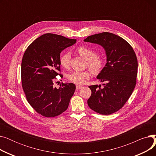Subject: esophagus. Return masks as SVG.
Here are the masks:
<instances>
[{
  "instance_id": "obj_1",
  "label": "esophagus",
  "mask_w": 156,
  "mask_h": 156,
  "mask_svg": "<svg viewBox=\"0 0 156 156\" xmlns=\"http://www.w3.org/2000/svg\"><path fill=\"white\" fill-rule=\"evenodd\" d=\"M81 88H82V86H81V85H76V90H79V89H80Z\"/></svg>"
}]
</instances>
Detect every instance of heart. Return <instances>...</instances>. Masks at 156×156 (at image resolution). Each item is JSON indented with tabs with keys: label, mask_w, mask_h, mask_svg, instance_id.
<instances>
[{
	"label": "heart",
	"mask_w": 156,
	"mask_h": 156,
	"mask_svg": "<svg viewBox=\"0 0 156 156\" xmlns=\"http://www.w3.org/2000/svg\"><path fill=\"white\" fill-rule=\"evenodd\" d=\"M78 52L83 58L87 60L89 68L94 73L99 72L103 67V60L99 57H97V52L93 49L87 47L81 46L78 48ZM60 64L64 68H68L70 64V54L66 53L61 55L60 58ZM91 73L88 71H75L68 74V79L71 82L76 84H84L87 80L90 78Z\"/></svg>",
	"instance_id": "1"
}]
</instances>
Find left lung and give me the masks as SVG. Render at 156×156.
<instances>
[{"label": "left lung", "mask_w": 156, "mask_h": 156, "mask_svg": "<svg viewBox=\"0 0 156 156\" xmlns=\"http://www.w3.org/2000/svg\"><path fill=\"white\" fill-rule=\"evenodd\" d=\"M83 41L102 46L106 55L105 66L97 76L104 82V87L101 88V85L88 87L92 94L88 105L104 115L115 112L126 102L135 87L138 70L136 54L125 40L111 33L95 34Z\"/></svg>", "instance_id": "left-lung-1"}]
</instances>
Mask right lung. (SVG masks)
Instances as JSON below:
<instances>
[{
    "label": "right lung",
    "mask_w": 156,
    "mask_h": 156,
    "mask_svg": "<svg viewBox=\"0 0 156 156\" xmlns=\"http://www.w3.org/2000/svg\"><path fill=\"white\" fill-rule=\"evenodd\" d=\"M76 42L75 39L46 34L35 40L24 54L21 62L23 88L28 103L41 115L55 117L68 108L75 85L62 83L57 88L54 81L60 71V54Z\"/></svg>",
    "instance_id": "add662e5"
}]
</instances>
